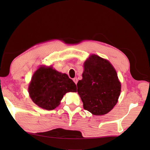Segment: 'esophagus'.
Here are the masks:
<instances>
[{
    "mask_svg": "<svg viewBox=\"0 0 150 150\" xmlns=\"http://www.w3.org/2000/svg\"><path fill=\"white\" fill-rule=\"evenodd\" d=\"M73 81L76 84H77V83H78V78H74L73 79Z\"/></svg>",
    "mask_w": 150,
    "mask_h": 150,
    "instance_id": "esophagus-1",
    "label": "esophagus"
}]
</instances>
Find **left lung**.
<instances>
[{
  "label": "left lung",
  "mask_w": 150,
  "mask_h": 150,
  "mask_svg": "<svg viewBox=\"0 0 150 150\" xmlns=\"http://www.w3.org/2000/svg\"><path fill=\"white\" fill-rule=\"evenodd\" d=\"M77 86L84 109L94 115L110 112L116 104L121 92V83L115 68L108 61L94 54L84 62L83 79Z\"/></svg>",
  "instance_id": "obj_1"
}]
</instances>
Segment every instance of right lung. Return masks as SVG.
Masks as SVG:
<instances>
[{
  "instance_id": "1",
  "label": "right lung",
  "mask_w": 150,
  "mask_h": 150,
  "mask_svg": "<svg viewBox=\"0 0 150 150\" xmlns=\"http://www.w3.org/2000/svg\"><path fill=\"white\" fill-rule=\"evenodd\" d=\"M76 84L66 74L52 67H40L35 72L29 86L33 102L47 110L55 109L67 92H76Z\"/></svg>"
}]
</instances>
